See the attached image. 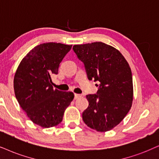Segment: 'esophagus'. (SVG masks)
I'll return each mask as SVG.
<instances>
[{
    "label": "esophagus",
    "instance_id": "obj_1",
    "mask_svg": "<svg viewBox=\"0 0 159 159\" xmlns=\"http://www.w3.org/2000/svg\"><path fill=\"white\" fill-rule=\"evenodd\" d=\"M81 94H75V99H78V98H81Z\"/></svg>",
    "mask_w": 159,
    "mask_h": 159
}]
</instances>
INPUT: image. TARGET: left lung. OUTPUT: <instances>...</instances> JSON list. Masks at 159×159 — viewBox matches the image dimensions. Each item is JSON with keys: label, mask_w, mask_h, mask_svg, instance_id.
Masks as SVG:
<instances>
[{"label": "left lung", "mask_w": 159, "mask_h": 159, "mask_svg": "<svg viewBox=\"0 0 159 159\" xmlns=\"http://www.w3.org/2000/svg\"><path fill=\"white\" fill-rule=\"evenodd\" d=\"M73 49L84 62L89 80L100 83L97 94L86 95L89 106L82 114L84 122L99 132L113 129L132 106L133 78L128 61L115 48L100 42Z\"/></svg>", "instance_id": "left-lung-1"}]
</instances>
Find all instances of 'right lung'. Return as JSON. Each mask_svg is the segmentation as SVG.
I'll return each mask as SVG.
<instances>
[{
  "label": "right lung",
  "instance_id": "1",
  "mask_svg": "<svg viewBox=\"0 0 159 159\" xmlns=\"http://www.w3.org/2000/svg\"><path fill=\"white\" fill-rule=\"evenodd\" d=\"M71 48L61 43L40 44L27 53L16 70L15 97L28 117L43 128L59 125L74 98L73 92L54 89L51 80Z\"/></svg>",
  "mask_w": 159,
  "mask_h": 159
}]
</instances>
